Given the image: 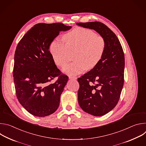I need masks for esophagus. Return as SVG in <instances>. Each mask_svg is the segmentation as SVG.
<instances>
[{
  "instance_id": "esophagus-1",
  "label": "esophagus",
  "mask_w": 146,
  "mask_h": 146,
  "mask_svg": "<svg viewBox=\"0 0 146 146\" xmlns=\"http://www.w3.org/2000/svg\"><path fill=\"white\" fill-rule=\"evenodd\" d=\"M69 78L70 80H77V77H75V76H69Z\"/></svg>"
}]
</instances>
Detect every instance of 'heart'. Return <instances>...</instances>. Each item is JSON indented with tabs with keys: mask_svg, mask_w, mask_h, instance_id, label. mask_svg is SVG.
Masks as SVG:
<instances>
[{
	"mask_svg": "<svg viewBox=\"0 0 146 146\" xmlns=\"http://www.w3.org/2000/svg\"><path fill=\"white\" fill-rule=\"evenodd\" d=\"M62 38L64 43L54 40L50 50L55 64L60 68L66 65L74 54V62L64 69V72L69 75L93 69L100 62L105 51V38L87 28H76Z\"/></svg>",
	"mask_w": 146,
	"mask_h": 146,
	"instance_id": "b5f03b06",
	"label": "heart"
}]
</instances>
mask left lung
I'll list each match as a JSON object with an SVG mask.
<instances>
[{"mask_svg": "<svg viewBox=\"0 0 146 146\" xmlns=\"http://www.w3.org/2000/svg\"><path fill=\"white\" fill-rule=\"evenodd\" d=\"M77 25L96 31L106 40L100 62L77 80L80 108L92 115L102 116L113 110L120 98L124 82V53L118 37L106 25L97 21Z\"/></svg>", "mask_w": 146, "mask_h": 146, "instance_id": "left-lung-1", "label": "left lung"}]
</instances>
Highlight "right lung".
Here are the masks:
<instances>
[{
  "mask_svg": "<svg viewBox=\"0 0 146 146\" xmlns=\"http://www.w3.org/2000/svg\"><path fill=\"white\" fill-rule=\"evenodd\" d=\"M71 28L59 23L36 24L16 47L13 68L16 96L21 105L35 116L49 115L59 107L68 76L57 68L49 47L60 31Z\"/></svg>",
  "mask_w": 146,
  "mask_h": 146,
  "instance_id": "1",
  "label": "right lung"
}]
</instances>
